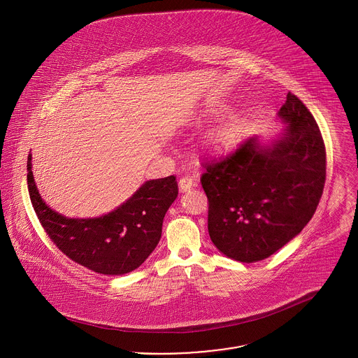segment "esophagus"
Listing matches in <instances>:
<instances>
[{
	"label": "esophagus",
	"mask_w": 358,
	"mask_h": 358,
	"mask_svg": "<svg viewBox=\"0 0 358 358\" xmlns=\"http://www.w3.org/2000/svg\"><path fill=\"white\" fill-rule=\"evenodd\" d=\"M178 187L181 192H187L190 187H193V178L190 176H184L178 181Z\"/></svg>",
	"instance_id": "34e87169"
}]
</instances>
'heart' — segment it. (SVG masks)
Listing matches in <instances>:
<instances>
[{"mask_svg": "<svg viewBox=\"0 0 358 358\" xmlns=\"http://www.w3.org/2000/svg\"><path fill=\"white\" fill-rule=\"evenodd\" d=\"M240 136H241V131L238 124H227V126H222V129H219L217 131H215L210 141H212V145L216 146L217 149L228 150L238 145Z\"/></svg>", "mask_w": 358, "mask_h": 358, "instance_id": "b5f03b06", "label": "heart"}]
</instances>
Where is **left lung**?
<instances>
[{
    "instance_id": "left-lung-1",
    "label": "left lung",
    "mask_w": 358,
    "mask_h": 358,
    "mask_svg": "<svg viewBox=\"0 0 358 358\" xmlns=\"http://www.w3.org/2000/svg\"><path fill=\"white\" fill-rule=\"evenodd\" d=\"M278 115L287 126L271 146L252 136L203 162L209 236L243 263L263 260L295 238L324 193L326 149L314 117L291 92Z\"/></svg>"
}]
</instances>
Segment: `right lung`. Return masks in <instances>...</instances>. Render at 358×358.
I'll use <instances>...</instances> for the list:
<instances>
[{"instance_id":"right-lung-1","label":"right lung","mask_w":358,"mask_h":358,"mask_svg":"<svg viewBox=\"0 0 358 358\" xmlns=\"http://www.w3.org/2000/svg\"><path fill=\"white\" fill-rule=\"evenodd\" d=\"M28 155L27 180L37 219L53 244L75 263L103 275L138 268L157 247L162 222L178 194L174 176L146 181L123 204L95 219H69L52 210L38 194Z\"/></svg>"}]
</instances>
